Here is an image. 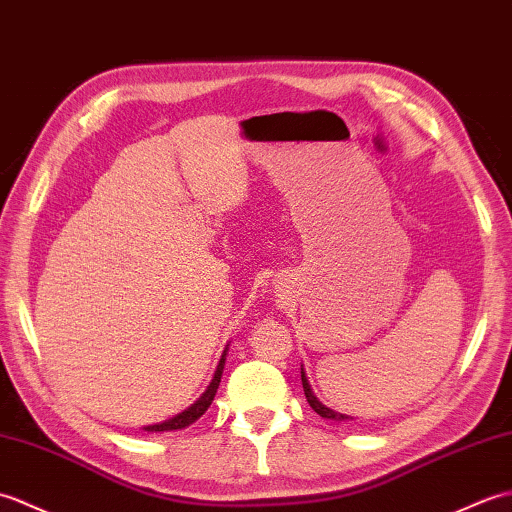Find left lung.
I'll return each instance as SVG.
<instances>
[{
    "instance_id": "left-lung-1",
    "label": "left lung",
    "mask_w": 512,
    "mask_h": 512,
    "mask_svg": "<svg viewBox=\"0 0 512 512\" xmlns=\"http://www.w3.org/2000/svg\"><path fill=\"white\" fill-rule=\"evenodd\" d=\"M300 374H302V388H304V396H306V401H309V405L313 407V412H317V414H320V416H322V418H326V420H335V423H346V420H352V416H348V414H339V412L331 410V407H326L320 399H317V396H315V394H313V390H311L309 379H306L304 366L300 368Z\"/></svg>"
}]
</instances>
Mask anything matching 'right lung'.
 <instances>
[{"label": "right lung", "instance_id": "1", "mask_svg": "<svg viewBox=\"0 0 512 512\" xmlns=\"http://www.w3.org/2000/svg\"><path fill=\"white\" fill-rule=\"evenodd\" d=\"M230 346V344H227ZM225 355H227V348L223 350V355H221V359H219V366H217V370H214V377H212V381H210V385L206 388V392H203L201 396H199V401H195L192 403L188 410H184L181 414H177V416H173V418H168V420H164V423H157V425H149V427H144V431H175V429H184V427H188V425H192L195 423V420H199L203 414H206V410L208 407L212 405V401H214V394H217V390H219V383H221V374H223V366H225Z\"/></svg>", "mask_w": 512, "mask_h": 512}]
</instances>
